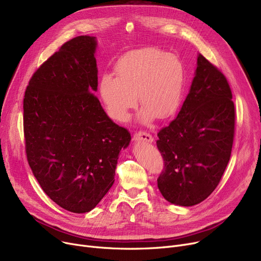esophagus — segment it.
<instances>
[{
    "mask_svg": "<svg viewBox=\"0 0 261 261\" xmlns=\"http://www.w3.org/2000/svg\"><path fill=\"white\" fill-rule=\"evenodd\" d=\"M133 140H134V141H145V142H147V143H152V142H153L152 135L147 133V132H144V131L135 132V133L133 134Z\"/></svg>",
    "mask_w": 261,
    "mask_h": 261,
    "instance_id": "esophagus-1",
    "label": "esophagus"
}]
</instances>
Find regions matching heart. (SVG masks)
<instances>
[{"mask_svg": "<svg viewBox=\"0 0 261 261\" xmlns=\"http://www.w3.org/2000/svg\"><path fill=\"white\" fill-rule=\"evenodd\" d=\"M116 77L103 75L100 96L109 115L117 121H126L130 110L139 100L144 121L154 116L169 117L180 105L185 82V66L175 54L156 47L129 51L115 66Z\"/></svg>", "mask_w": 261, "mask_h": 261, "instance_id": "1", "label": "heart"}]
</instances>
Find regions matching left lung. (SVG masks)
<instances>
[{
	"label": "left lung",
	"mask_w": 261,
	"mask_h": 261,
	"mask_svg": "<svg viewBox=\"0 0 261 261\" xmlns=\"http://www.w3.org/2000/svg\"><path fill=\"white\" fill-rule=\"evenodd\" d=\"M226 77L200 54L196 76L176 118L159 133L164 160L158 187L168 202L193 206L218 186L235 135V106Z\"/></svg>",
	"instance_id": "obj_1"
}]
</instances>
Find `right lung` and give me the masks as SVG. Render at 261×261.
Returning a JSON list of instances; mask_svg holds the SVG:
<instances>
[{"label":"right lung","instance_id":"right-lung-1","mask_svg":"<svg viewBox=\"0 0 261 261\" xmlns=\"http://www.w3.org/2000/svg\"><path fill=\"white\" fill-rule=\"evenodd\" d=\"M96 39L78 36L32 76L23 100L27 161L44 193L76 214L92 211L114 183L131 135L108 117L97 91Z\"/></svg>","mask_w":261,"mask_h":261}]
</instances>
